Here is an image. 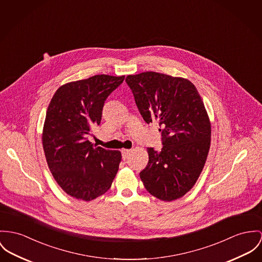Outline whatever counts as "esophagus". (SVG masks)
Masks as SVG:
<instances>
[{
    "label": "esophagus",
    "instance_id": "esophagus-1",
    "mask_svg": "<svg viewBox=\"0 0 262 262\" xmlns=\"http://www.w3.org/2000/svg\"><path fill=\"white\" fill-rule=\"evenodd\" d=\"M130 152V149H125V148H123V149H121V155H122V159L123 160H125L126 158H127V156H128V154Z\"/></svg>",
    "mask_w": 262,
    "mask_h": 262
}]
</instances>
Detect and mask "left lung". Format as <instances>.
<instances>
[{
  "label": "left lung",
  "mask_w": 262,
  "mask_h": 262,
  "mask_svg": "<svg viewBox=\"0 0 262 262\" xmlns=\"http://www.w3.org/2000/svg\"><path fill=\"white\" fill-rule=\"evenodd\" d=\"M146 123L159 121L161 151L147 147L148 162L140 173L155 198L171 202L195 184L210 147L211 124L204 103L188 80L156 72L125 79Z\"/></svg>",
  "instance_id": "8db88e82"
}]
</instances>
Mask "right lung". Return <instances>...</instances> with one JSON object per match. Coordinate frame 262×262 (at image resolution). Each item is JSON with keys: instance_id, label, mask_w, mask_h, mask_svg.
Wrapping results in <instances>:
<instances>
[{"instance_id": "right-lung-1", "label": "right lung", "mask_w": 262, "mask_h": 262, "mask_svg": "<svg viewBox=\"0 0 262 262\" xmlns=\"http://www.w3.org/2000/svg\"><path fill=\"white\" fill-rule=\"evenodd\" d=\"M124 76L97 75L60 86L50 102L42 128V147L49 168L69 195L91 202L105 193L121 161L120 150L95 146L92 127L101 123L106 98Z\"/></svg>"}]
</instances>
